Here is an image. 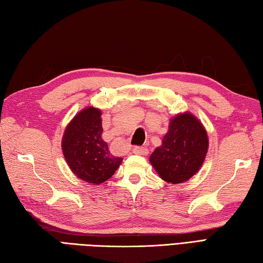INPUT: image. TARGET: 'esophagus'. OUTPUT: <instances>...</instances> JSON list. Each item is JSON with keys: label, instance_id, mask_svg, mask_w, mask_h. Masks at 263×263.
<instances>
[{"label": "esophagus", "instance_id": "esophagus-1", "mask_svg": "<svg viewBox=\"0 0 263 263\" xmlns=\"http://www.w3.org/2000/svg\"><path fill=\"white\" fill-rule=\"evenodd\" d=\"M133 153L134 154H137V155H146L148 152H147V149L145 147L137 146V147H134Z\"/></svg>", "mask_w": 263, "mask_h": 263}]
</instances>
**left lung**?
I'll use <instances>...</instances> for the list:
<instances>
[{
  "label": "left lung",
  "mask_w": 263,
  "mask_h": 263,
  "mask_svg": "<svg viewBox=\"0 0 263 263\" xmlns=\"http://www.w3.org/2000/svg\"><path fill=\"white\" fill-rule=\"evenodd\" d=\"M208 149L205 127L199 118L186 111L169 120L168 132L149 157V163L164 181L181 184L201 169Z\"/></svg>",
  "instance_id": "obj_1"
}]
</instances>
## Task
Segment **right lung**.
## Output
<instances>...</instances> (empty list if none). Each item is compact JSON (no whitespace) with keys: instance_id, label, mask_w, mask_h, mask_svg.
Masks as SVG:
<instances>
[{"instance_id":"obj_1","label":"right lung","mask_w":263,"mask_h":263,"mask_svg":"<svg viewBox=\"0 0 263 263\" xmlns=\"http://www.w3.org/2000/svg\"><path fill=\"white\" fill-rule=\"evenodd\" d=\"M102 111L93 105L79 111L64 129L61 147L69 168L80 180L101 185L122 162L102 138Z\"/></svg>"}]
</instances>
